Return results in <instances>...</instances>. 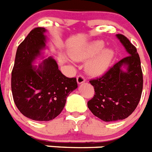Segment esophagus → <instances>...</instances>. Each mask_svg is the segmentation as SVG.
I'll return each instance as SVG.
<instances>
[{"mask_svg": "<svg viewBox=\"0 0 152 152\" xmlns=\"http://www.w3.org/2000/svg\"><path fill=\"white\" fill-rule=\"evenodd\" d=\"M85 81H86V80H85V78L84 77V76H83V75H80L77 77V84H79V85H80V84H82V83H84Z\"/></svg>", "mask_w": 152, "mask_h": 152, "instance_id": "obj_1", "label": "esophagus"}]
</instances>
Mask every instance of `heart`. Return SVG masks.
<instances>
[{
	"label": "heart",
	"instance_id": "heart-1",
	"mask_svg": "<svg viewBox=\"0 0 152 152\" xmlns=\"http://www.w3.org/2000/svg\"><path fill=\"white\" fill-rule=\"evenodd\" d=\"M102 41H94L75 49L71 52V58L75 61L89 59L85 64L87 72L91 75L98 76L108 69L115 57L113 50L104 48Z\"/></svg>",
	"mask_w": 152,
	"mask_h": 152
}]
</instances>
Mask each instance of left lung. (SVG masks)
<instances>
[{"mask_svg":"<svg viewBox=\"0 0 152 152\" xmlns=\"http://www.w3.org/2000/svg\"><path fill=\"white\" fill-rule=\"evenodd\" d=\"M117 37L128 56L115 64L102 77L89 82L94 88V97L88 107L93 115L104 121L123 120L133 113L141 99L143 75L137 49L123 34ZM126 67L123 71L122 67Z\"/></svg>","mask_w":152,"mask_h":152,"instance_id":"left-lung-1","label":"left lung"}]
</instances>
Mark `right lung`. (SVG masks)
Instances as JSON below:
<instances>
[{
    "mask_svg": "<svg viewBox=\"0 0 152 152\" xmlns=\"http://www.w3.org/2000/svg\"><path fill=\"white\" fill-rule=\"evenodd\" d=\"M46 30L35 28L18 46L11 73L14 102L22 115L34 121H48L61 114L66 99L77 88L76 77H67L49 57L38 67L32 62L45 48Z\"/></svg>",
    "mask_w": 152,
    "mask_h": 152,
    "instance_id": "obj_1",
    "label": "right lung"
}]
</instances>
